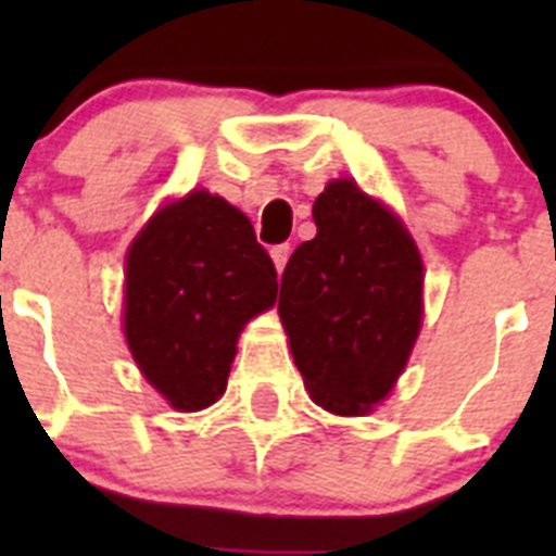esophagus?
Instances as JSON below:
<instances>
[{"label": "esophagus", "mask_w": 556, "mask_h": 556, "mask_svg": "<svg viewBox=\"0 0 556 556\" xmlns=\"http://www.w3.org/2000/svg\"><path fill=\"white\" fill-rule=\"evenodd\" d=\"M269 255H273V264L278 273H283V267H287L289 262V244H275L273 250H269Z\"/></svg>", "instance_id": "1"}]
</instances>
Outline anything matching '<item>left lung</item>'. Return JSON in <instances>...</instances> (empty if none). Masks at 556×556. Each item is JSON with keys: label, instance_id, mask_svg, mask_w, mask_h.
I'll list each match as a JSON object with an SVG mask.
<instances>
[{"label": "left lung", "instance_id": "left-lung-1", "mask_svg": "<svg viewBox=\"0 0 556 556\" xmlns=\"http://www.w3.org/2000/svg\"><path fill=\"white\" fill-rule=\"evenodd\" d=\"M317 236L289 258L278 314L317 406L367 415L404 372L424 323V258L406 225L351 178L314 200Z\"/></svg>", "mask_w": 556, "mask_h": 556}]
</instances>
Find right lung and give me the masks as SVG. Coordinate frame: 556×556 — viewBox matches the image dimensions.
Wrapping results in <instances>:
<instances>
[{
    "label": "right lung",
    "instance_id": "1",
    "mask_svg": "<svg viewBox=\"0 0 556 556\" xmlns=\"http://www.w3.org/2000/svg\"><path fill=\"white\" fill-rule=\"evenodd\" d=\"M125 339L166 404L200 412L228 387L236 339L278 294L242 211L205 189L166 203L125 258Z\"/></svg>",
    "mask_w": 556,
    "mask_h": 556
}]
</instances>
